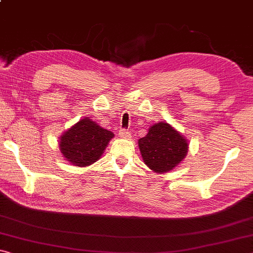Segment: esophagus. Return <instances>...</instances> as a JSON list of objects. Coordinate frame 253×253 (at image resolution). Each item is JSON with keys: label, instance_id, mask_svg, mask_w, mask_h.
<instances>
[{"label": "esophagus", "instance_id": "1", "mask_svg": "<svg viewBox=\"0 0 253 253\" xmlns=\"http://www.w3.org/2000/svg\"><path fill=\"white\" fill-rule=\"evenodd\" d=\"M119 136L122 137V138H124V139H129V137H130V134H129V131H127L126 129H121L119 130Z\"/></svg>", "mask_w": 253, "mask_h": 253}]
</instances>
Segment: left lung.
<instances>
[{"instance_id": "obj_1", "label": "left lung", "mask_w": 253, "mask_h": 253, "mask_svg": "<svg viewBox=\"0 0 253 253\" xmlns=\"http://www.w3.org/2000/svg\"><path fill=\"white\" fill-rule=\"evenodd\" d=\"M143 162L158 174L173 170L185 158L188 140L166 122L154 124L147 135L138 139Z\"/></svg>"}]
</instances>
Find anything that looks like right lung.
Listing matches in <instances>:
<instances>
[{
  "label": "right lung",
  "mask_w": 253,
  "mask_h": 253,
  "mask_svg": "<svg viewBox=\"0 0 253 253\" xmlns=\"http://www.w3.org/2000/svg\"><path fill=\"white\" fill-rule=\"evenodd\" d=\"M114 136L113 131L102 128L89 117H84L62 132L59 148L70 164L85 168L99 160Z\"/></svg>",
  "instance_id": "right-lung-1"
}]
</instances>
